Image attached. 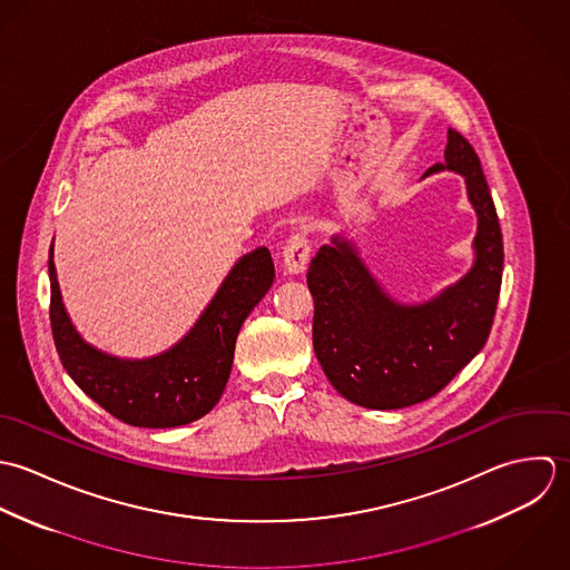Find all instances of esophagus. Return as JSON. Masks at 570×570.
<instances>
[{
  "instance_id": "34e87169",
  "label": "esophagus",
  "mask_w": 570,
  "mask_h": 570,
  "mask_svg": "<svg viewBox=\"0 0 570 570\" xmlns=\"http://www.w3.org/2000/svg\"><path fill=\"white\" fill-rule=\"evenodd\" d=\"M282 257H284V271L286 273H291V275L302 273L306 268L308 259H311V244H308L306 233H302V230L293 233L284 244Z\"/></svg>"
}]
</instances>
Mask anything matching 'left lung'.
<instances>
[{"label": "left lung", "mask_w": 570, "mask_h": 570, "mask_svg": "<svg viewBox=\"0 0 570 570\" xmlns=\"http://www.w3.org/2000/svg\"><path fill=\"white\" fill-rule=\"evenodd\" d=\"M443 169L464 176L478 233L473 268L436 299L392 302L340 237L311 259L315 354L335 390L361 407L401 410L432 399L489 340L502 284V230L480 158L455 129L445 163L425 176Z\"/></svg>", "instance_id": "obj_1"}]
</instances>
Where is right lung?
Instances as JSON below:
<instances>
[{
    "label": "right lung",
    "instance_id": "1",
    "mask_svg": "<svg viewBox=\"0 0 570 570\" xmlns=\"http://www.w3.org/2000/svg\"><path fill=\"white\" fill-rule=\"evenodd\" d=\"M50 326L59 358L72 381L106 412L134 428H178L198 421L220 401L227 385L237 333L275 279L266 246L244 255L191 328L160 356L122 361L83 342L61 304L52 248Z\"/></svg>",
    "mask_w": 570,
    "mask_h": 570
}]
</instances>
